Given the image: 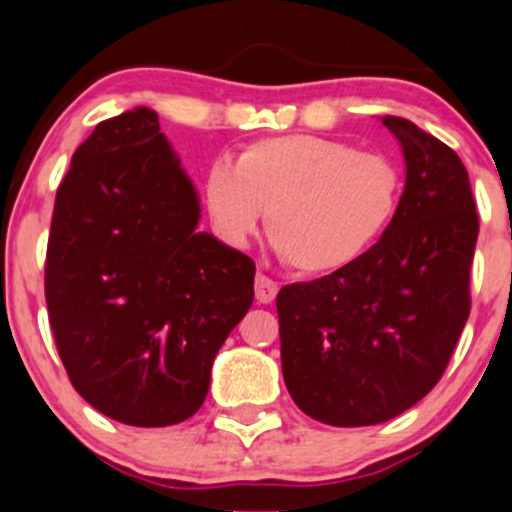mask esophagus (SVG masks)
I'll return each mask as SVG.
<instances>
[{
	"label": "esophagus",
	"mask_w": 512,
	"mask_h": 512,
	"mask_svg": "<svg viewBox=\"0 0 512 512\" xmlns=\"http://www.w3.org/2000/svg\"><path fill=\"white\" fill-rule=\"evenodd\" d=\"M277 289L280 287H277V282L272 277L262 275V272L255 277V297L260 304H270L277 297Z\"/></svg>",
	"instance_id": "1"
}]
</instances>
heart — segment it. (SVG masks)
I'll return each mask as SVG.
<instances>
[{
    "instance_id": "obj_1",
    "label": "heart",
    "mask_w": 512,
    "mask_h": 512,
    "mask_svg": "<svg viewBox=\"0 0 512 512\" xmlns=\"http://www.w3.org/2000/svg\"><path fill=\"white\" fill-rule=\"evenodd\" d=\"M399 165L324 136L262 138L215 160L205 173V208L230 245L250 240L267 213V235L292 270L332 275L386 235L401 205Z\"/></svg>"
}]
</instances>
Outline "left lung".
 Wrapping results in <instances>:
<instances>
[{
  "instance_id": "1",
  "label": "left lung",
  "mask_w": 512,
  "mask_h": 512,
  "mask_svg": "<svg viewBox=\"0 0 512 512\" xmlns=\"http://www.w3.org/2000/svg\"><path fill=\"white\" fill-rule=\"evenodd\" d=\"M381 123L406 160L394 223L354 265L277 294L287 391L329 426H374L418 404L471 314L478 213L466 165L406 118Z\"/></svg>"
}]
</instances>
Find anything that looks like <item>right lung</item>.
<instances>
[{"label": "right lung", "mask_w": 512, "mask_h": 512, "mask_svg": "<svg viewBox=\"0 0 512 512\" xmlns=\"http://www.w3.org/2000/svg\"><path fill=\"white\" fill-rule=\"evenodd\" d=\"M198 220V193L151 108L98 123L56 190L49 324L74 389L113 421L193 416L215 354L252 307L255 262Z\"/></svg>", "instance_id": "right-lung-1"}]
</instances>
